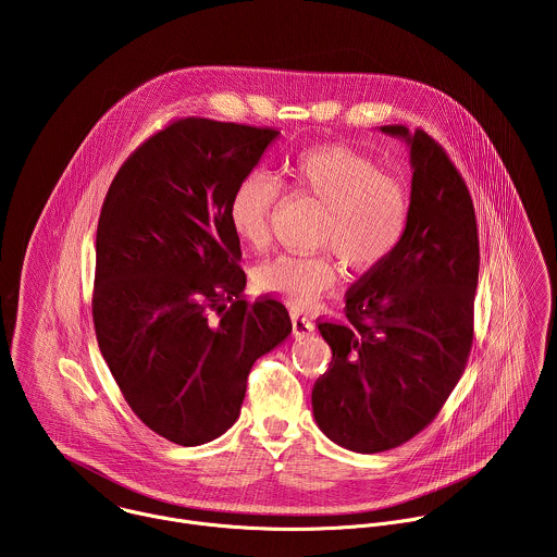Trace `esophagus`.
<instances>
[{"label": "esophagus", "mask_w": 557, "mask_h": 557, "mask_svg": "<svg viewBox=\"0 0 557 557\" xmlns=\"http://www.w3.org/2000/svg\"><path fill=\"white\" fill-rule=\"evenodd\" d=\"M290 320H293V335L295 337H306L314 331V324L308 320L306 314H301L299 310H293L290 312Z\"/></svg>", "instance_id": "esophagus-1"}]
</instances>
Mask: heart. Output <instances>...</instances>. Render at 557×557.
I'll use <instances>...</instances> for the list:
<instances>
[{
	"label": "heart",
	"instance_id": "obj_1",
	"mask_svg": "<svg viewBox=\"0 0 557 557\" xmlns=\"http://www.w3.org/2000/svg\"><path fill=\"white\" fill-rule=\"evenodd\" d=\"M286 170L297 189L326 205L320 245L331 249L269 258L253 269V286L258 293L306 308L335 286L339 277L335 253L352 269L366 271L396 251L408 228L410 198L401 181L383 174L372 156L348 145L308 147ZM277 196V181L262 170L235 183L226 215L237 240L249 247L267 243Z\"/></svg>",
	"mask_w": 557,
	"mask_h": 557
}]
</instances>
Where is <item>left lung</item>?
Returning <instances> with one entry per match:
<instances>
[{"label":"left lung","mask_w":557,"mask_h":557,"mask_svg":"<svg viewBox=\"0 0 557 557\" xmlns=\"http://www.w3.org/2000/svg\"><path fill=\"white\" fill-rule=\"evenodd\" d=\"M381 132L410 147L408 228L346 293L348 324H320L333 361L312 387L317 425L359 454L404 445L441 412L471 350L481 267L473 202L447 151L423 129Z\"/></svg>","instance_id":"1"}]
</instances>
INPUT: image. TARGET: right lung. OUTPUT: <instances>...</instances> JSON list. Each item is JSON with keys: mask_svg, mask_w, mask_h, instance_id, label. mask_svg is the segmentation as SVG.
<instances>
[{"mask_svg": "<svg viewBox=\"0 0 557 557\" xmlns=\"http://www.w3.org/2000/svg\"><path fill=\"white\" fill-rule=\"evenodd\" d=\"M277 134L174 121L127 158L101 209L97 342L134 414L176 445L224 434L251 366L293 331L284 304L243 297V251L226 215L235 183Z\"/></svg>", "mask_w": 557, "mask_h": 557, "instance_id": "right-lung-1", "label": "right lung"}]
</instances>
